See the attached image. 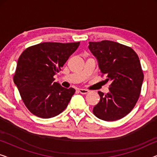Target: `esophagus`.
<instances>
[{"label":"esophagus","mask_w":157,"mask_h":157,"mask_svg":"<svg viewBox=\"0 0 157 157\" xmlns=\"http://www.w3.org/2000/svg\"><path fill=\"white\" fill-rule=\"evenodd\" d=\"M78 91L80 92L81 94H87L89 93V90H86V89H78Z\"/></svg>","instance_id":"1"}]
</instances>
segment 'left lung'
Returning <instances> with one entry per match:
<instances>
[{
	"label": "left lung",
	"mask_w": 157,
	"mask_h": 157,
	"mask_svg": "<svg viewBox=\"0 0 157 157\" xmlns=\"http://www.w3.org/2000/svg\"><path fill=\"white\" fill-rule=\"evenodd\" d=\"M89 50L96 58L109 92L98 91L100 101L93 112L104 121H117L132 110L141 93L144 74L136 52L130 47L111 40L89 42Z\"/></svg>",
	"instance_id": "left-lung-1"
}]
</instances>
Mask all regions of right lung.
<instances>
[{"label":"right lung","instance_id":"right-lung-1","mask_svg":"<svg viewBox=\"0 0 157 157\" xmlns=\"http://www.w3.org/2000/svg\"><path fill=\"white\" fill-rule=\"evenodd\" d=\"M80 42H45L25 49L19 57L13 76L25 106L36 117H54L67 107L75 93L53 82V76L61 71Z\"/></svg>","mask_w":157,"mask_h":157}]
</instances>
